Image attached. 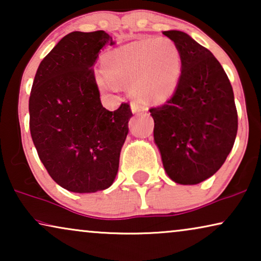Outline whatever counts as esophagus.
<instances>
[{
    "instance_id": "1",
    "label": "esophagus",
    "mask_w": 261,
    "mask_h": 261,
    "mask_svg": "<svg viewBox=\"0 0 261 261\" xmlns=\"http://www.w3.org/2000/svg\"><path fill=\"white\" fill-rule=\"evenodd\" d=\"M130 107H132V112L135 113V114L141 113V112H146L145 107L142 106V105H140V103H138V102H133L130 105Z\"/></svg>"
}]
</instances>
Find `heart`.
<instances>
[{"instance_id": "obj_1", "label": "heart", "mask_w": 261, "mask_h": 261, "mask_svg": "<svg viewBox=\"0 0 261 261\" xmlns=\"http://www.w3.org/2000/svg\"><path fill=\"white\" fill-rule=\"evenodd\" d=\"M103 69L106 74L96 76L101 90L114 91L115 83L132 84V94L135 97L159 103L176 91L183 60L179 47L172 39H142L107 53Z\"/></svg>"}]
</instances>
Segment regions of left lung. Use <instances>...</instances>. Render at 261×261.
Masks as SVG:
<instances>
[{
  "label": "left lung",
  "mask_w": 261,
  "mask_h": 261,
  "mask_svg": "<svg viewBox=\"0 0 261 261\" xmlns=\"http://www.w3.org/2000/svg\"><path fill=\"white\" fill-rule=\"evenodd\" d=\"M179 47V84L165 105L149 109L154 142L173 181L194 185L208 179L226 162L238 133L234 92L212 52L180 31H165Z\"/></svg>",
  "instance_id": "left-lung-1"
}]
</instances>
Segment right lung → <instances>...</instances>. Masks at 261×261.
Masks as SVG:
<instances>
[{
  "label": "right lung",
  "instance_id": "right-lung-1",
  "mask_svg": "<svg viewBox=\"0 0 261 261\" xmlns=\"http://www.w3.org/2000/svg\"><path fill=\"white\" fill-rule=\"evenodd\" d=\"M114 45L105 31L72 32L42 59L30 96V129L53 180L87 194L108 189L119 170L132 114L128 103L102 106L94 67L98 52Z\"/></svg>",
  "mask_w": 261,
  "mask_h": 261
}]
</instances>
